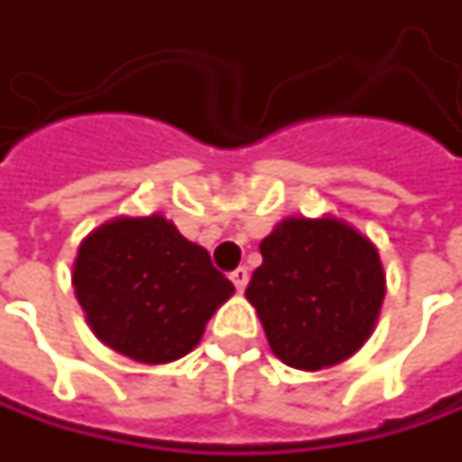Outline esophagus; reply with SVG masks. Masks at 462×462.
Segmentation results:
<instances>
[{"label": "esophagus", "instance_id": "obj_1", "mask_svg": "<svg viewBox=\"0 0 462 462\" xmlns=\"http://www.w3.org/2000/svg\"><path fill=\"white\" fill-rule=\"evenodd\" d=\"M231 282L236 285V291H244L246 282H249V270H246V267H236V270L231 273Z\"/></svg>", "mask_w": 462, "mask_h": 462}]
</instances>
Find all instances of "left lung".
Instances as JSON below:
<instances>
[{
  "mask_svg": "<svg viewBox=\"0 0 462 462\" xmlns=\"http://www.w3.org/2000/svg\"><path fill=\"white\" fill-rule=\"evenodd\" d=\"M259 252L246 298L277 357L298 370L352 357L385 298L373 241L337 218H285Z\"/></svg>",
  "mask_w": 462,
  "mask_h": 462,
  "instance_id": "8db88e82",
  "label": "left lung"
}]
</instances>
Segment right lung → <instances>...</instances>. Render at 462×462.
<instances>
[{"mask_svg":"<svg viewBox=\"0 0 462 462\" xmlns=\"http://www.w3.org/2000/svg\"><path fill=\"white\" fill-rule=\"evenodd\" d=\"M71 282L99 342L146 365L192 352L234 295L210 254L164 216L102 223L81 241Z\"/></svg>","mask_w":462,"mask_h":462,"instance_id":"add662e5","label":"right lung"}]
</instances>
